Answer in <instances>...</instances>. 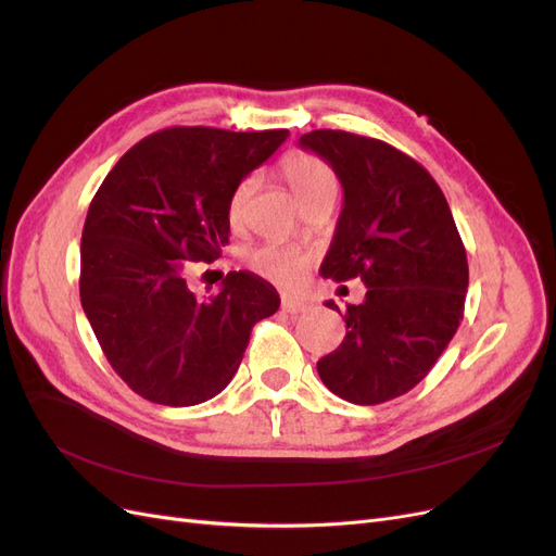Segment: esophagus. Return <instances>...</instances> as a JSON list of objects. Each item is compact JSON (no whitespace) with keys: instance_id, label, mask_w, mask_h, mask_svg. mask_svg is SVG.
<instances>
[{"instance_id":"esophagus-1","label":"esophagus","mask_w":556,"mask_h":556,"mask_svg":"<svg viewBox=\"0 0 556 556\" xmlns=\"http://www.w3.org/2000/svg\"><path fill=\"white\" fill-rule=\"evenodd\" d=\"M308 308V301L301 299V296H282V311L285 313H304Z\"/></svg>"}]
</instances>
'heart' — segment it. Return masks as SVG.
I'll return each instance as SVG.
<instances>
[{
  "mask_svg": "<svg viewBox=\"0 0 556 556\" xmlns=\"http://www.w3.org/2000/svg\"><path fill=\"white\" fill-rule=\"evenodd\" d=\"M280 172L301 204H304L306 199H311L317 192L336 190V176H333L331 166L323 157H317L313 153H304V150H294V153L285 157ZM255 190H257L255 176H245L237 185V190L231 192V199H229L231 223H241L243 211L248 206L250 197L255 194ZM248 264L266 278L285 282V285H294L304 278L306 268L311 264V257L304 250H299L294 245L264 243V245H257L255 250H250Z\"/></svg>",
  "mask_w": 556,
  "mask_h": 556,
  "instance_id": "heart-1",
  "label": "heart"
}]
</instances>
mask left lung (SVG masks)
<instances>
[{
    "instance_id": "1",
    "label": "left lung",
    "mask_w": 556,
    "mask_h": 556,
    "mask_svg": "<svg viewBox=\"0 0 556 556\" xmlns=\"http://www.w3.org/2000/svg\"><path fill=\"white\" fill-rule=\"evenodd\" d=\"M299 146L327 160L343 185L319 274L366 285V299L345 311L343 343L317 374L336 396L376 406L410 392L457 333L466 248L439 182L394 146L341 129L308 131Z\"/></svg>"
}]
</instances>
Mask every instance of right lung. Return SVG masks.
<instances>
[{"label": "right lung", "mask_w": 556, "mask_h": 556, "mask_svg": "<svg viewBox=\"0 0 556 556\" xmlns=\"http://www.w3.org/2000/svg\"><path fill=\"white\" fill-rule=\"evenodd\" d=\"M288 129L169 127L117 160L88 208L80 239V304L113 371L162 406H197L237 374L250 331L280 296L250 271L220 292L188 288L190 262L229 241V199L276 153Z\"/></svg>", "instance_id": "1"}]
</instances>
